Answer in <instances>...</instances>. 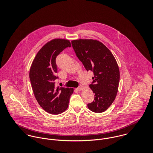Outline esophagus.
I'll return each instance as SVG.
<instances>
[{
	"label": "esophagus",
	"mask_w": 153,
	"mask_h": 153,
	"mask_svg": "<svg viewBox=\"0 0 153 153\" xmlns=\"http://www.w3.org/2000/svg\"><path fill=\"white\" fill-rule=\"evenodd\" d=\"M82 89H83V86H79V87L77 88V90L79 91H80L81 90H82Z\"/></svg>",
	"instance_id": "1"
}]
</instances>
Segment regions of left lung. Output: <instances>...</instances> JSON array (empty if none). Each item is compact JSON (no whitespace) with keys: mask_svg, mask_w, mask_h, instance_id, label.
Wrapping results in <instances>:
<instances>
[{"mask_svg":"<svg viewBox=\"0 0 153 153\" xmlns=\"http://www.w3.org/2000/svg\"><path fill=\"white\" fill-rule=\"evenodd\" d=\"M71 44L86 70L94 74L89 86L94 99L88 107L92 112H103L112 105L118 92L120 76L117 61L110 50L98 41L73 40Z\"/></svg>","mask_w":153,"mask_h":153,"instance_id":"left-lung-1","label":"left lung"}]
</instances>
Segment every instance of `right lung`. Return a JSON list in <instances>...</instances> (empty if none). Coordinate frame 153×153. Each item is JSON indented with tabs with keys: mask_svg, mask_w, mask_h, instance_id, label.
I'll return each instance as SVG.
<instances>
[{
	"mask_svg": "<svg viewBox=\"0 0 153 153\" xmlns=\"http://www.w3.org/2000/svg\"><path fill=\"white\" fill-rule=\"evenodd\" d=\"M68 47H71V44L66 39H55L47 42L37 53L30 71L31 86L37 102L44 110L54 115L67 109L73 92V88L55 86L59 79L56 57Z\"/></svg>",
	"mask_w": 153,
	"mask_h": 153,
	"instance_id": "obj_1",
	"label": "right lung"
}]
</instances>
